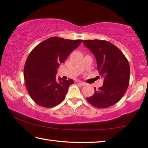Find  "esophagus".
<instances>
[{
  "label": "esophagus",
  "mask_w": 148,
  "mask_h": 148,
  "mask_svg": "<svg viewBox=\"0 0 148 148\" xmlns=\"http://www.w3.org/2000/svg\"><path fill=\"white\" fill-rule=\"evenodd\" d=\"M79 84L81 85V86H85V85H86V84L85 83V82H79Z\"/></svg>",
  "instance_id": "1"
}]
</instances>
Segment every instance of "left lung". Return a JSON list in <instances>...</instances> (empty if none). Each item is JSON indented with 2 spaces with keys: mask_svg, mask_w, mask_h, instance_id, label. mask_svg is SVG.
<instances>
[{
  "mask_svg": "<svg viewBox=\"0 0 148 148\" xmlns=\"http://www.w3.org/2000/svg\"><path fill=\"white\" fill-rule=\"evenodd\" d=\"M94 54L99 74L104 77L102 86L95 88V93L87 100L92 106L106 108L121 99L128 88L130 66L121 50L110 42L100 40H83Z\"/></svg>",
  "mask_w": 148,
  "mask_h": 148,
  "instance_id": "1",
  "label": "left lung"
}]
</instances>
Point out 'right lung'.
<instances>
[{"label": "right lung", "instance_id": "1", "mask_svg": "<svg viewBox=\"0 0 148 148\" xmlns=\"http://www.w3.org/2000/svg\"><path fill=\"white\" fill-rule=\"evenodd\" d=\"M81 42L82 40L51 37L32 50L25 64L24 78L27 91L37 104L52 108L64 99L74 81L59 77L57 82V69Z\"/></svg>", "mask_w": 148, "mask_h": 148}]
</instances>
